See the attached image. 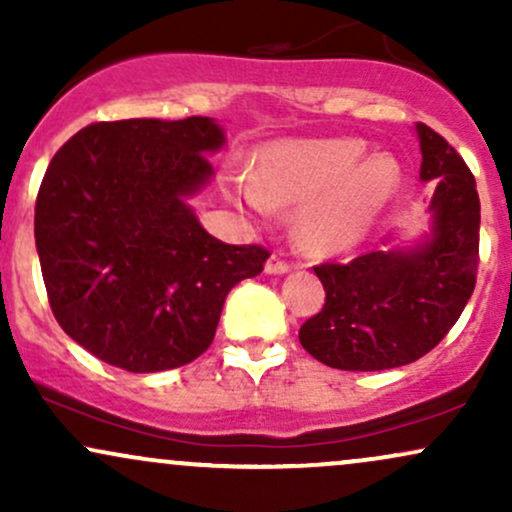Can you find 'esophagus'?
<instances>
[{"label":"esophagus","mask_w":512,"mask_h":512,"mask_svg":"<svg viewBox=\"0 0 512 512\" xmlns=\"http://www.w3.org/2000/svg\"><path fill=\"white\" fill-rule=\"evenodd\" d=\"M291 269H293V264L281 260L279 255H272L267 260V264H264V272H267V274H289Z\"/></svg>","instance_id":"esophagus-1"}]
</instances>
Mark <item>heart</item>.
<instances>
[{"label":"heart","instance_id":"heart-1","mask_svg":"<svg viewBox=\"0 0 512 512\" xmlns=\"http://www.w3.org/2000/svg\"><path fill=\"white\" fill-rule=\"evenodd\" d=\"M356 137L291 139L267 146L243 187L245 207L255 214L304 207L296 238L313 255H339L361 245L402 187V166L390 154H366Z\"/></svg>","mask_w":512,"mask_h":512}]
</instances>
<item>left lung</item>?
Masks as SVG:
<instances>
[{
  "label": "left lung",
  "mask_w": 512,
  "mask_h": 512,
  "mask_svg": "<svg viewBox=\"0 0 512 512\" xmlns=\"http://www.w3.org/2000/svg\"><path fill=\"white\" fill-rule=\"evenodd\" d=\"M419 178L436 182L431 233L411 248L373 250L349 264H317L325 305L298 339L339 370H387L414 363L436 346L472 296L479 264V195L472 170L424 122Z\"/></svg>",
  "instance_id": "left-lung-1"
}]
</instances>
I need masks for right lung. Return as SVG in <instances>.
I'll use <instances>...</instances> for the list:
<instances>
[{"mask_svg": "<svg viewBox=\"0 0 512 512\" xmlns=\"http://www.w3.org/2000/svg\"><path fill=\"white\" fill-rule=\"evenodd\" d=\"M226 144L211 117L96 122L52 156L35 199L50 308L76 344L129 373L195 361L228 291L269 250L209 236L187 199Z\"/></svg>", "mask_w": 512, "mask_h": 512, "instance_id": "obj_1", "label": "right lung"}]
</instances>
